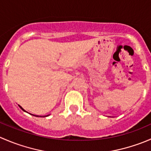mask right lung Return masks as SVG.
Listing matches in <instances>:
<instances>
[{
  "label": "right lung",
  "mask_w": 151,
  "mask_h": 151,
  "mask_svg": "<svg viewBox=\"0 0 151 151\" xmlns=\"http://www.w3.org/2000/svg\"><path fill=\"white\" fill-rule=\"evenodd\" d=\"M19 107H20L21 108V109H22V110H23V111H25V110H24V109H22V106H19ZM47 116H48V115H47ZM46 116V117H47ZM37 117H39V116H38V115H37ZM39 117H41V116H39Z\"/></svg>",
  "instance_id": "add662e5"
}]
</instances>
